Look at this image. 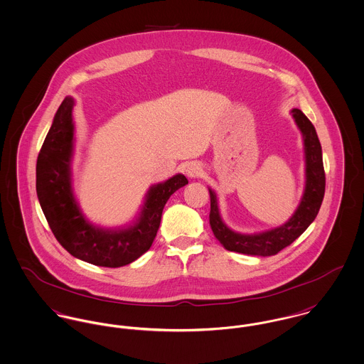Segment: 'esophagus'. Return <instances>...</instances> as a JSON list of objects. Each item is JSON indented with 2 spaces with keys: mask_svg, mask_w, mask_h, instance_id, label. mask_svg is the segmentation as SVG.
Returning a JSON list of instances; mask_svg holds the SVG:
<instances>
[{
  "mask_svg": "<svg viewBox=\"0 0 364 364\" xmlns=\"http://www.w3.org/2000/svg\"><path fill=\"white\" fill-rule=\"evenodd\" d=\"M186 173H187V176H188V177L194 178V177L200 176V173H202V168H200V165H199L198 162H190V164L187 165V168H186Z\"/></svg>",
  "mask_w": 364,
  "mask_h": 364,
  "instance_id": "esophagus-1",
  "label": "esophagus"
}]
</instances>
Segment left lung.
<instances>
[{
  "mask_svg": "<svg viewBox=\"0 0 364 364\" xmlns=\"http://www.w3.org/2000/svg\"><path fill=\"white\" fill-rule=\"evenodd\" d=\"M292 114L298 127L301 129L305 141L306 154V188L299 208L288 223L279 228L255 234L244 235L234 232L223 223L216 196L212 190L210 194V213L209 222L215 237L223 244L224 248L231 252H240L256 256H272L291 245L316 219L326 191V173L323 166L321 145L316 129L301 109H292Z\"/></svg>",
  "mask_w": 364,
  "mask_h": 364,
  "instance_id": "obj_1",
  "label": "left lung"
}]
</instances>
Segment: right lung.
<instances>
[{
	"instance_id": "right-lung-1",
	"label": "right lung",
	"mask_w": 364,
	"mask_h": 364,
	"mask_svg": "<svg viewBox=\"0 0 364 364\" xmlns=\"http://www.w3.org/2000/svg\"><path fill=\"white\" fill-rule=\"evenodd\" d=\"M73 100L66 98L40 149L36 166V190L58 242L77 259L102 267H122L148 251L156 237L164 208L170 196L188 184L177 174L148 193L140 222L129 230L107 231L84 220L70 188L73 149Z\"/></svg>"
}]
</instances>
